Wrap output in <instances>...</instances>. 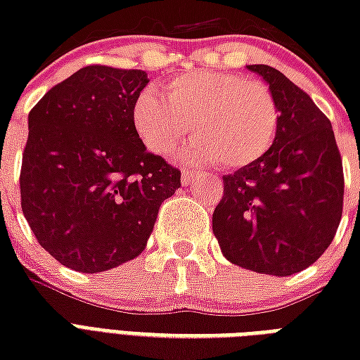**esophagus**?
<instances>
[{"label":"esophagus","instance_id":"esophagus-1","mask_svg":"<svg viewBox=\"0 0 360 360\" xmlns=\"http://www.w3.org/2000/svg\"><path fill=\"white\" fill-rule=\"evenodd\" d=\"M198 172H194V169H183V175H181V183L185 186H188L192 183V181L196 179L198 177Z\"/></svg>","mask_w":360,"mask_h":360}]
</instances>
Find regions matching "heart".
<instances>
[{
	"label": "heart",
	"mask_w": 360,
	"mask_h": 360,
	"mask_svg": "<svg viewBox=\"0 0 360 360\" xmlns=\"http://www.w3.org/2000/svg\"><path fill=\"white\" fill-rule=\"evenodd\" d=\"M132 124L143 146L157 155L174 153L185 136L188 162L226 168L256 164L278 134L280 108L273 89L226 70H186L166 82L164 95L146 87L132 104Z\"/></svg>",
	"instance_id": "b5f03b06"
}]
</instances>
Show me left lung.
Segmentation results:
<instances>
[{"label": "left lung", "instance_id": "1", "mask_svg": "<svg viewBox=\"0 0 360 360\" xmlns=\"http://www.w3.org/2000/svg\"><path fill=\"white\" fill-rule=\"evenodd\" d=\"M278 101L273 147L256 164L224 175L213 233L228 262L290 276L310 267L335 239L344 169L330 121L290 78L269 65L246 67Z\"/></svg>", "mask_w": 360, "mask_h": 360}]
</instances>
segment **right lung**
Listing matches in <instances>:
<instances>
[{
	"label": "right lung",
	"instance_id": "1",
	"mask_svg": "<svg viewBox=\"0 0 360 360\" xmlns=\"http://www.w3.org/2000/svg\"><path fill=\"white\" fill-rule=\"evenodd\" d=\"M138 69L84 67L30 112L20 200L39 245L80 273L140 256L160 203L181 172L146 149L132 104L147 86Z\"/></svg>",
	"mask_w": 360,
	"mask_h": 360
}]
</instances>
